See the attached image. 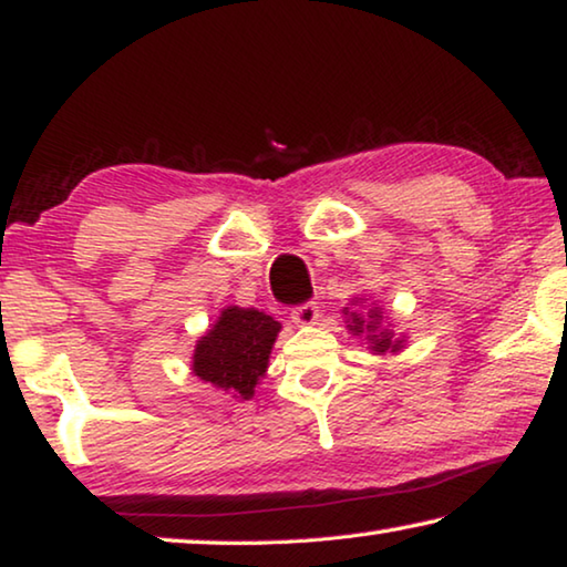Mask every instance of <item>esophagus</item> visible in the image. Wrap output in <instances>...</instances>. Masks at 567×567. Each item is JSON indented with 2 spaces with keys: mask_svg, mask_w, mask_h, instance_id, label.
Returning <instances> with one entry per match:
<instances>
[{
  "mask_svg": "<svg viewBox=\"0 0 567 567\" xmlns=\"http://www.w3.org/2000/svg\"><path fill=\"white\" fill-rule=\"evenodd\" d=\"M318 318H320L318 302L307 300L302 305L292 307V322H297V324H315V322H318Z\"/></svg>",
  "mask_w": 567,
  "mask_h": 567,
  "instance_id": "obj_1",
  "label": "esophagus"
}]
</instances>
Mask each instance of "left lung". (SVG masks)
Listing matches in <instances>:
<instances>
[{"mask_svg": "<svg viewBox=\"0 0 567 567\" xmlns=\"http://www.w3.org/2000/svg\"><path fill=\"white\" fill-rule=\"evenodd\" d=\"M350 318H352V324H350V330L352 332H362V322L364 320H360V315H350ZM368 318H378V310H370L368 312ZM370 330H375V322H370L368 324V332ZM372 348H375V352H385V350H392V352H395L398 348H400V344L398 342H392L390 340V332H380V334H372Z\"/></svg>", "mask_w": 567, "mask_h": 567, "instance_id": "1", "label": "left lung"}]
</instances>
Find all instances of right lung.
<instances>
[{
  "instance_id": "add662e5",
  "label": "right lung",
  "mask_w": 567,
  "mask_h": 567,
  "mask_svg": "<svg viewBox=\"0 0 567 567\" xmlns=\"http://www.w3.org/2000/svg\"><path fill=\"white\" fill-rule=\"evenodd\" d=\"M280 322L252 307H229L223 318L197 342L195 375L213 385L252 398L257 380L265 375Z\"/></svg>"
}]
</instances>
